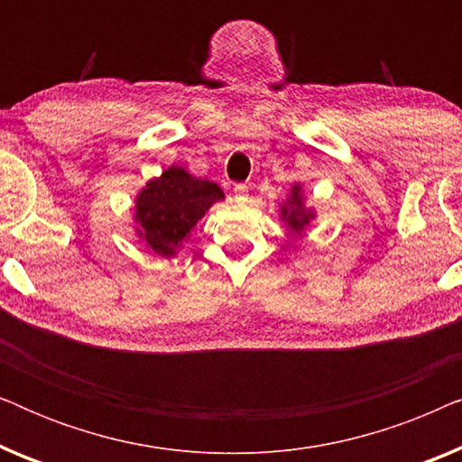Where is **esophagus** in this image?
Here are the masks:
<instances>
[{"label": "esophagus", "mask_w": 462, "mask_h": 462, "mask_svg": "<svg viewBox=\"0 0 462 462\" xmlns=\"http://www.w3.org/2000/svg\"><path fill=\"white\" fill-rule=\"evenodd\" d=\"M233 195H236L237 201H245V199H248V187L236 185V187H233Z\"/></svg>", "instance_id": "1"}]
</instances>
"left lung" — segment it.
<instances>
[{"instance_id": "left-lung-1", "label": "left lung", "mask_w": 462, "mask_h": 462, "mask_svg": "<svg viewBox=\"0 0 462 462\" xmlns=\"http://www.w3.org/2000/svg\"><path fill=\"white\" fill-rule=\"evenodd\" d=\"M313 217V210L305 208V201H302V187L294 185L290 189V198L282 204V220L288 225L290 231L302 233Z\"/></svg>"}]
</instances>
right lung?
<instances>
[{
    "mask_svg": "<svg viewBox=\"0 0 462 462\" xmlns=\"http://www.w3.org/2000/svg\"><path fill=\"white\" fill-rule=\"evenodd\" d=\"M220 199H225V193L217 182L195 179L185 168L170 166L136 195L138 237L155 254L174 256L198 220Z\"/></svg>",
    "mask_w": 462,
    "mask_h": 462,
    "instance_id": "right-lung-1",
    "label": "right lung"
}]
</instances>
